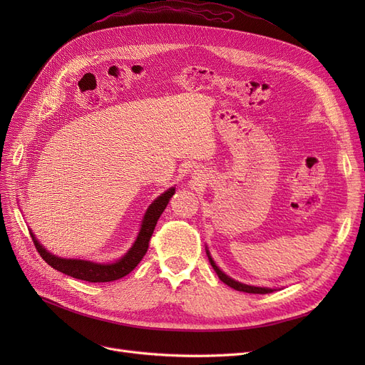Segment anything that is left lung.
Returning a JSON list of instances; mask_svg holds the SVG:
<instances>
[{
  "instance_id": "obj_1",
  "label": "left lung",
  "mask_w": 365,
  "mask_h": 365,
  "mask_svg": "<svg viewBox=\"0 0 365 365\" xmlns=\"http://www.w3.org/2000/svg\"><path fill=\"white\" fill-rule=\"evenodd\" d=\"M207 256H208V260L210 263H212L213 269L216 271L217 277L220 278V281H223L226 285L232 287L234 290H238V292H244V293H253V294H266V293H272L275 289H267V287H256V285H247V284H242V282H238L235 279H232L231 277H227L225 272H222L219 267L216 266L215 260L212 259V256H210V252L207 250Z\"/></svg>"
}]
</instances>
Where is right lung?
I'll return each instance as SVG.
<instances>
[{
    "mask_svg": "<svg viewBox=\"0 0 365 365\" xmlns=\"http://www.w3.org/2000/svg\"><path fill=\"white\" fill-rule=\"evenodd\" d=\"M175 190H176L175 187H170L149 205V208L146 210V213L143 216L142 226L136 241H134L130 250L120 260L113 263H96L90 260L57 257L56 255L48 253L46 248L38 242V240L31 231L29 234L32 237L36 252L40 253V256L46 260V263H48L51 267H54V269H57L59 272H63L72 278L88 281V282H109V281L120 279L128 275L146 255L153 229H155L157 222L165 210L170 198L173 197V194H175Z\"/></svg>",
    "mask_w": 365,
    "mask_h": 365,
    "instance_id": "obj_1",
    "label": "right lung"
}]
</instances>
